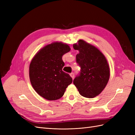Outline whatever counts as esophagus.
Instances as JSON below:
<instances>
[{"instance_id":"1","label":"esophagus","mask_w":135,"mask_h":135,"mask_svg":"<svg viewBox=\"0 0 135 135\" xmlns=\"http://www.w3.org/2000/svg\"><path fill=\"white\" fill-rule=\"evenodd\" d=\"M70 75L71 77L72 78H73V79H74V73H70Z\"/></svg>"}]
</instances>
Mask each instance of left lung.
I'll list each match as a JSON object with an SVG mask.
<instances>
[{
    "label": "left lung",
    "instance_id": "obj_1",
    "mask_svg": "<svg viewBox=\"0 0 135 135\" xmlns=\"http://www.w3.org/2000/svg\"><path fill=\"white\" fill-rule=\"evenodd\" d=\"M79 51L76 61L80 71L73 80V83L80 95L93 98L103 91L110 76V69L104 55L90 44L79 40L73 45Z\"/></svg>",
    "mask_w": 135,
    "mask_h": 135
}]
</instances>
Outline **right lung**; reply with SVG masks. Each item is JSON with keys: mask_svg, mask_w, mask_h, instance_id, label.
Listing matches in <instances>:
<instances>
[{"mask_svg": "<svg viewBox=\"0 0 135 135\" xmlns=\"http://www.w3.org/2000/svg\"><path fill=\"white\" fill-rule=\"evenodd\" d=\"M70 51L67 44L55 42L42 48L32 59L29 67L30 82L44 99H59L72 83V78L62 71L65 65L62 56Z\"/></svg>", "mask_w": 135, "mask_h": 135, "instance_id": "add662e5", "label": "right lung"}]
</instances>
